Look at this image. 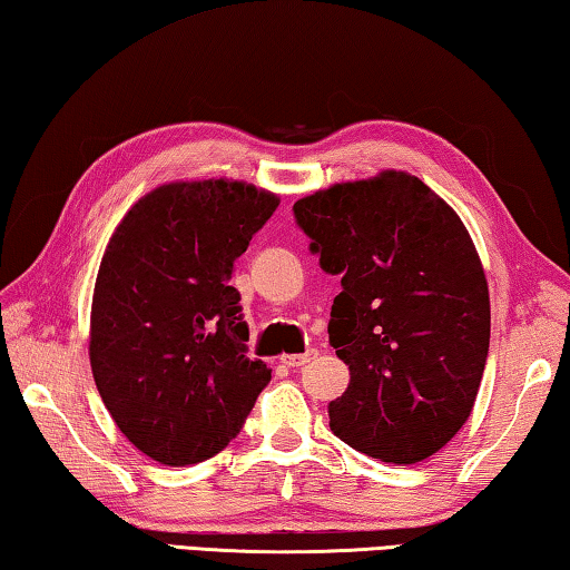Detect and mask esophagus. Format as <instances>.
I'll return each mask as SVG.
<instances>
[{"label":"esophagus","mask_w":570,"mask_h":570,"mask_svg":"<svg viewBox=\"0 0 570 570\" xmlns=\"http://www.w3.org/2000/svg\"><path fill=\"white\" fill-rule=\"evenodd\" d=\"M317 357V351H307V353H293V355H283V363L287 367H303L311 361H315Z\"/></svg>","instance_id":"34e87169"}]
</instances>
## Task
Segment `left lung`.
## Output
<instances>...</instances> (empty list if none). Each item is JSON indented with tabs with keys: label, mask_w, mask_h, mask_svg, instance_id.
Returning <instances> with one entry per match:
<instances>
[{
	"label": "left lung",
	"mask_w": 570,
	"mask_h": 570,
	"mask_svg": "<svg viewBox=\"0 0 570 570\" xmlns=\"http://www.w3.org/2000/svg\"><path fill=\"white\" fill-rule=\"evenodd\" d=\"M325 273L343 275L331 345L351 371L331 431L383 463H417L471 417L491 343L483 263L455 209L401 169L295 203Z\"/></svg>",
	"instance_id": "left-lung-1"
}]
</instances>
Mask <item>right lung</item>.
Returning <instances> with one entry per match:
<instances>
[{
    "instance_id": "add662e5",
    "label": "right lung",
    "mask_w": 570,
    "mask_h": 570,
    "mask_svg": "<svg viewBox=\"0 0 570 570\" xmlns=\"http://www.w3.org/2000/svg\"><path fill=\"white\" fill-rule=\"evenodd\" d=\"M279 205L243 179L167 183L119 219L99 263L89 365L119 431L163 465H193L243 428L269 367L247 357L233 263Z\"/></svg>"
}]
</instances>
